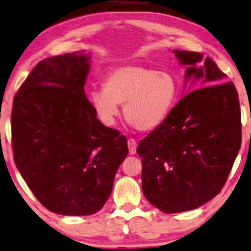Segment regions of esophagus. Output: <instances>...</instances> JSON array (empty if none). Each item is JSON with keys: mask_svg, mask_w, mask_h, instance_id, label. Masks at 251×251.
Listing matches in <instances>:
<instances>
[{"mask_svg": "<svg viewBox=\"0 0 251 251\" xmlns=\"http://www.w3.org/2000/svg\"><path fill=\"white\" fill-rule=\"evenodd\" d=\"M128 147H129V152L131 155L136 154L137 151V141L133 139V138H129L128 139Z\"/></svg>", "mask_w": 251, "mask_h": 251, "instance_id": "esophagus-1", "label": "esophagus"}]
</instances>
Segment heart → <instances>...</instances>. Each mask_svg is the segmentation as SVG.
I'll use <instances>...</instances> for the list:
<instances>
[{
	"mask_svg": "<svg viewBox=\"0 0 251 251\" xmlns=\"http://www.w3.org/2000/svg\"><path fill=\"white\" fill-rule=\"evenodd\" d=\"M103 89L90 93L100 118L112 125L125 105V117L134 129L150 131L168 118L176 101L179 87L172 72L145 65H126L106 75Z\"/></svg>",
	"mask_w": 251,
	"mask_h": 251,
	"instance_id": "obj_1",
	"label": "heart"
}]
</instances>
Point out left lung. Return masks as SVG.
<instances>
[{
    "instance_id": "left-lung-1",
    "label": "left lung",
    "mask_w": 251,
    "mask_h": 251,
    "mask_svg": "<svg viewBox=\"0 0 251 251\" xmlns=\"http://www.w3.org/2000/svg\"><path fill=\"white\" fill-rule=\"evenodd\" d=\"M173 52L187 67V80L204 87L183 96L137 147L145 197L168 214L195 209L220 194L241 146L234 83L224 81L226 75L210 57L201 63V53Z\"/></svg>"
}]
</instances>
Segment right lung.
I'll return each mask as SVG.
<instances>
[{"mask_svg":"<svg viewBox=\"0 0 251 251\" xmlns=\"http://www.w3.org/2000/svg\"><path fill=\"white\" fill-rule=\"evenodd\" d=\"M89 59L83 53L47 57L14 95L13 158L21 176L50 212H99L128 155L126 136L101 125L83 92Z\"/></svg>","mask_w":251,"mask_h":251,"instance_id":"1","label":"right lung"}]
</instances>
